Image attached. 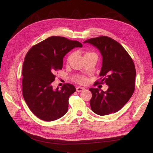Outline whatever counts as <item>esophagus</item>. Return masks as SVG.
Here are the masks:
<instances>
[{
	"label": "esophagus",
	"instance_id": "1",
	"mask_svg": "<svg viewBox=\"0 0 153 153\" xmlns=\"http://www.w3.org/2000/svg\"><path fill=\"white\" fill-rule=\"evenodd\" d=\"M85 89L84 87H76V91L77 92H82L83 90H84Z\"/></svg>",
	"mask_w": 153,
	"mask_h": 153
}]
</instances>
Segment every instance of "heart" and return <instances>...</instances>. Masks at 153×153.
Returning <instances> with one entry per match:
<instances>
[{
  "label": "heart",
  "mask_w": 153,
  "mask_h": 153,
  "mask_svg": "<svg viewBox=\"0 0 153 153\" xmlns=\"http://www.w3.org/2000/svg\"><path fill=\"white\" fill-rule=\"evenodd\" d=\"M92 53H92V52H86V53H85V55H84V56H85V55H87L92 54ZM71 57H72V55H71V54L69 55V56H68V57L67 61L69 62V61H70ZM75 80H76V82H78V83H80V84H85V82H86V79H85V78L84 77L81 76H77V77H76V78H75Z\"/></svg>",
  "instance_id": "1"
}]
</instances>
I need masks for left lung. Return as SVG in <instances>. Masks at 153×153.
I'll return each mask as SVG.
<instances>
[{"instance_id":"obj_1","label":"left lung","mask_w":153,"mask_h":153,"mask_svg":"<svg viewBox=\"0 0 153 153\" xmlns=\"http://www.w3.org/2000/svg\"><path fill=\"white\" fill-rule=\"evenodd\" d=\"M84 43L100 51L102 56L100 83L108 85L105 92L98 88L89 89L91 110L100 115L117 112L127 103L135 90L136 70L133 60L121 44L107 36L91 38Z\"/></svg>"}]
</instances>
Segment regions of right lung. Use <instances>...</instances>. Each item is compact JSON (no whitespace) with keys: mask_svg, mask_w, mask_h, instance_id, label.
Returning a JSON list of instances; mask_svg holds the SVG:
<instances>
[{"mask_svg":"<svg viewBox=\"0 0 153 153\" xmlns=\"http://www.w3.org/2000/svg\"><path fill=\"white\" fill-rule=\"evenodd\" d=\"M76 47H82L77 41L64 37L51 36L32 47L27 52L22 69L23 96L36 117L53 121L68 112L69 97L76 91L74 85L64 84L53 89L55 71L62 69L63 58Z\"/></svg>","mask_w":153,"mask_h":153,"instance_id":"right-lung-1","label":"right lung"}]
</instances>
